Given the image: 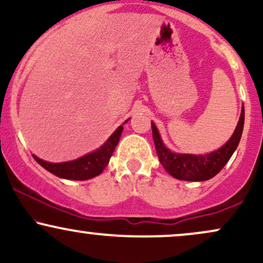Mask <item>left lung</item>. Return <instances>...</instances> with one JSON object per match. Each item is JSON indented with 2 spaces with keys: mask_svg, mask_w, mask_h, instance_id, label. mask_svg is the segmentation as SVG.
Wrapping results in <instances>:
<instances>
[{
  "mask_svg": "<svg viewBox=\"0 0 263 263\" xmlns=\"http://www.w3.org/2000/svg\"><path fill=\"white\" fill-rule=\"evenodd\" d=\"M243 121H245V110L242 107L240 120L230 140L226 142L221 148L208 155H185V153L172 152L164 146L158 129L152 122L153 141H155L159 162L172 177L179 180L203 182V180L210 179L224 168V165L231 158L232 153L237 148L241 135H242Z\"/></svg>",
  "mask_w": 263,
  "mask_h": 263,
  "instance_id": "1",
  "label": "left lung"
}]
</instances>
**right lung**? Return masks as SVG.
Instances as JSON below:
<instances>
[{"label": "right lung", "mask_w": 263, "mask_h": 263, "mask_svg": "<svg viewBox=\"0 0 263 263\" xmlns=\"http://www.w3.org/2000/svg\"><path fill=\"white\" fill-rule=\"evenodd\" d=\"M127 122V121H126ZM123 126H119L116 131L108 137V140L99 149L93 151L89 155L80 157L70 162L62 163H50L45 162L38 157L33 156V158L37 161L42 167L45 168L48 172L53 173L54 176L64 178L70 180H86L93 178L102 173V171L106 168L112 156L117 143H119L120 136L122 134Z\"/></svg>", "instance_id": "1"}]
</instances>
